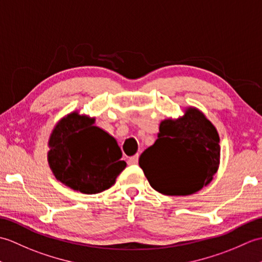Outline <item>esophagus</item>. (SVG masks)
I'll use <instances>...</instances> for the list:
<instances>
[{
    "label": "esophagus",
    "mask_w": 262,
    "mask_h": 262,
    "mask_svg": "<svg viewBox=\"0 0 262 262\" xmlns=\"http://www.w3.org/2000/svg\"><path fill=\"white\" fill-rule=\"evenodd\" d=\"M138 162H139V156L138 155L131 157V158H129V160H127V164H129V165H138Z\"/></svg>",
    "instance_id": "esophagus-1"
}]
</instances>
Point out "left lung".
<instances>
[{"mask_svg":"<svg viewBox=\"0 0 262 262\" xmlns=\"http://www.w3.org/2000/svg\"><path fill=\"white\" fill-rule=\"evenodd\" d=\"M220 155L216 127L199 108L189 106L179 118L160 122L158 139L143 151L139 165L157 191L186 196L212 182Z\"/></svg>","mask_w":262,"mask_h":262,"instance_id":"left-lung-1","label":"left lung"}]
</instances>
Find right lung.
<instances>
[{
    "mask_svg": "<svg viewBox=\"0 0 262 262\" xmlns=\"http://www.w3.org/2000/svg\"><path fill=\"white\" fill-rule=\"evenodd\" d=\"M94 123L95 118L73 111L57 122L48 141L54 176L83 194L108 189L126 167L115 139Z\"/></svg>",
    "mask_w": 262,
    "mask_h": 262,
    "instance_id": "obj_1",
    "label": "right lung"
}]
</instances>
